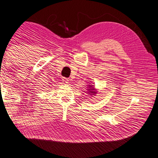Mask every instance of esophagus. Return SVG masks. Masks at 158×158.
I'll use <instances>...</instances> for the list:
<instances>
[{"label":"esophagus","mask_w":158,"mask_h":158,"mask_svg":"<svg viewBox=\"0 0 158 158\" xmlns=\"http://www.w3.org/2000/svg\"><path fill=\"white\" fill-rule=\"evenodd\" d=\"M63 82H64V83H69V79L66 78V77H64Z\"/></svg>","instance_id":"1"}]
</instances>
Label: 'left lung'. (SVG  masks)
I'll return each instance as SVG.
<instances>
[{"label":"left lung","instance_id":"8db88e82","mask_svg":"<svg viewBox=\"0 0 158 158\" xmlns=\"http://www.w3.org/2000/svg\"><path fill=\"white\" fill-rule=\"evenodd\" d=\"M89 93H91V94H96V92L94 91V88H90L89 89Z\"/></svg>","mask_w":158,"mask_h":158}]
</instances>
